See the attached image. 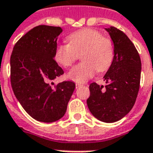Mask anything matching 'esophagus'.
<instances>
[{"label": "esophagus", "instance_id": "34e87169", "mask_svg": "<svg viewBox=\"0 0 153 153\" xmlns=\"http://www.w3.org/2000/svg\"><path fill=\"white\" fill-rule=\"evenodd\" d=\"M83 86V85H82V83H79V82H76V83H75V86H76V89H78L79 87H80V86Z\"/></svg>", "mask_w": 153, "mask_h": 153}]
</instances>
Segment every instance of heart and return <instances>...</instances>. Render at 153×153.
<instances>
[{
  "mask_svg": "<svg viewBox=\"0 0 153 153\" xmlns=\"http://www.w3.org/2000/svg\"><path fill=\"white\" fill-rule=\"evenodd\" d=\"M67 41L68 44L58 45L54 55L59 64L70 67L82 53L81 59L83 62L72 68L67 74L72 81L84 82L92 78L96 71H105L111 66L114 57V45L98 30H79L69 35Z\"/></svg>",
  "mask_w": 153,
  "mask_h": 153,
  "instance_id": "heart-1",
  "label": "heart"
}]
</instances>
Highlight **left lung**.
I'll return each instance as SVG.
<instances>
[{"mask_svg": "<svg viewBox=\"0 0 153 153\" xmlns=\"http://www.w3.org/2000/svg\"><path fill=\"white\" fill-rule=\"evenodd\" d=\"M114 57L104 76L106 86L93 82L86 100L90 111L99 121L113 123L123 118L134 105L140 88L141 62L134 44L121 30L110 27Z\"/></svg>", "mask_w": 153, "mask_h": 153, "instance_id": "obj_1", "label": "left lung"}]
</instances>
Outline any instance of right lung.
Listing matches in <instances>:
<instances>
[{"mask_svg": "<svg viewBox=\"0 0 153 153\" xmlns=\"http://www.w3.org/2000/svg\"><path fill=\"white\" fill-rule=\"evenodd\" d=\"M60 27L39 25L20 38L10 58L11 85L25 110L36 121L54 122L64 116L75 88L73 82L52 86L64 72L55 59Z\"/></svg>", "mask_w": 153, "mask_h": 153, "instance_id": "obj_1", "label": "right lung"}]
</instances>
